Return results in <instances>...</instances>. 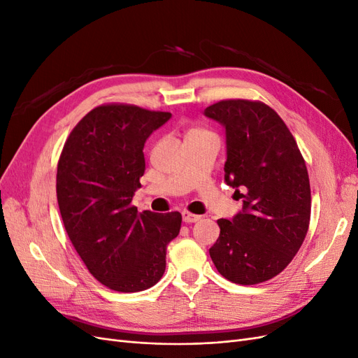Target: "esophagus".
<instances>
[{
  "label": "esophagus",
  "instance_id": "1",
  "mask_svg": "<svg viewBox=\"0 0 358 358\" xmlns=\"http://www.w3.org/2000/svg\"><path fill=\"white\" fill-rule=\"evenodd\" d=\"M182 220H183V222L191 224V222H197L200 220V216L185 210V212H182Z\"/></svg>",
  "mask_w": 358,
  "mask_h": 358
}]
</instances>
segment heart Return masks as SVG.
<instances>
[{
	"label": "heart",
	"mask_w": 358,
	"mask_h": 358,
	"mask_svg": "<svg viewBox=\"0 0 358 358\" xmlns=\"http://www.w3.org/2000/svg\"><path fill=\"white\" fill-rule=\"evenodd\" d=\"M194 133H201V129H199V128H192L188 134H194Z\"/></svg>",
	"instance_id": "obj_1"
}]
</instances>
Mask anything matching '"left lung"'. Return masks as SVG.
Here are the masks:
<instances>
[{"instance_id": "left-lung-1", "label": "left lung", "mask_w": 358, "mask_h": 358, "mask_svg": "<svg viewBox=\"0 0 358 358\" xmlns=\"http://www.w3.org/2000/svg\"><path fill=\"white\" fill-rule=\"evenodd\" d=\"M204 115L225 127L224 179L243 201L231 221L218 220L210 258L234 284L266 282L291 263L309 229L305 159L285 122L262 101L222 100Z\"/></svg>"}]
</instances>
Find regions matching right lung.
Wrapping results in <instances>:
<instances>
[{
	"label": "right lung",
	"mask_w": 358,
	"mask_h": 358,
	"mask_svg": "<svg viewBox=\"0 0 358 358\" xmlns=\"http://www.w3.org/2000/svg\"><path fill=\"white\" fill-rule=\"evenodd\" d=\"M170 117L133 104H101L62 148L57 197L64 227L90 273L113 291L154 287L180 230L179 212L137 213L131 204L145 173L146 138Z\"/></svg>",
	"instance_id": "obj_1"
}]
</instances>
